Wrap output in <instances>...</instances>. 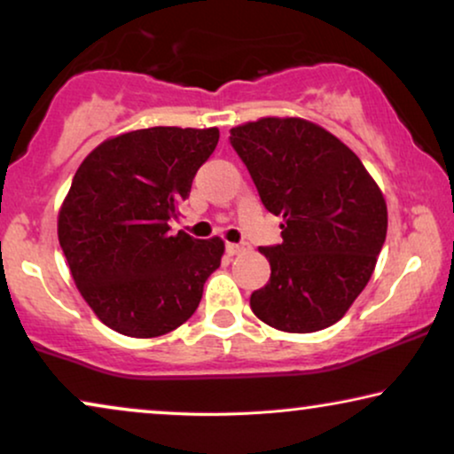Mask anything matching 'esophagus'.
Instances as JSON below:
<instances>
[{"mask_svg":"<svg viewBox=\"0 0 454 454\" xmlns=\"http://www.w3.org/2000/svg\"><path fill=\"white\" fill-rule=\"evenodd\" d=\"M225 248H227V254H229V256H235V254H239L241 250H244V246H239V244H231V241H227Z\"/></svg>","mask_w":454,"mask_h":454,"instance_id":"1","label":"esophagus"}]
</instances>
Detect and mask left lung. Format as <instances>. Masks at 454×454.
<instances>
[{"label": "left lung", "mask_w": 454, "mask_h": 454, "mask_svg": "<svg viewBox=\"0 0 454 454\" xmlns=\"http://www.w3.org/2000/svg\"><path fill=\"white\" fill-rule=\"evenodd\" d=\"M229 139L264 208L284 216V241L258 248L270 279L252 292V313L290 333L333 325L378 262L384 193L348 145L310 121L267 116L233 127Z\"/></svg>", "instance_id": "left-lung-1"}]
</instances>
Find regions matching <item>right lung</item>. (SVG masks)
<instances>
[{"label": "right lung", "mask_w": 454, "mask_h": 454, "mask_svg": "<svg viewBox=\"0 0 454 454\" xmlns=\"http://www.w3.org/2000/svg\"><path fill=\"white\" fill-rule=\"evenodd\" d=\"M219 129L152 127L116 135L81 162L58 215V239L98 319L131 338L173 332L196 313L221 267V238L170 233Z\"/></svg>", "instance_id": "obj_1"}]
</instances>
